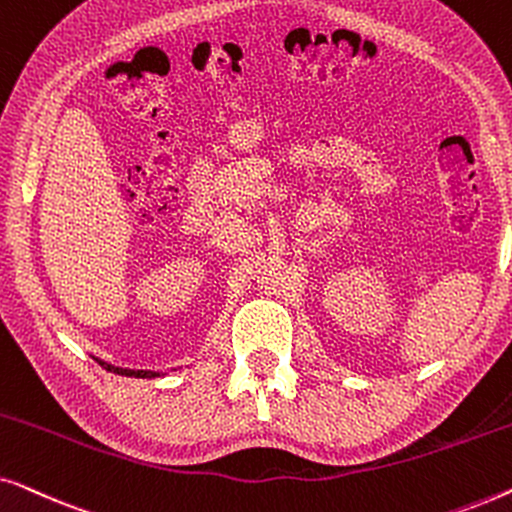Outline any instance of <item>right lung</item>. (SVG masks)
<instances>
[{"mask_svg":"<svg viewBox=\"0 0 512 512\" xmlns=\"http://www.w3.org/2000/svg\"><path fill=\"white\" fill-rule=\"evenodd\" d=\"M100 361V359H97ZM100 366L102 368H107V370H111V373H116V375H125V377H158L160 373H153V370H130V368H116V366H111V363H104V361H100Z\"/></svg>","mask_w":512,"mask_h":512,"instance_id":"obj_1","label":"right lung"}]
</instances>
